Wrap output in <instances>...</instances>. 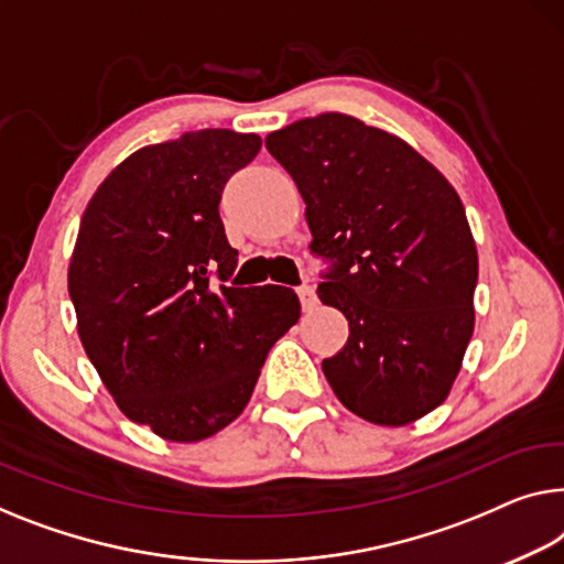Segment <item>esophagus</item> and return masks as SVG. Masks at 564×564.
Listing matches in <instances>:
<instances>
[{"label": "esophagus", "mask_w": 564, "mask_h": 564, "mask_svg": "<svg viewBox=\"0 0 564 564\" xmlns=\"http://www.w3.org/2000/svg\"><path fill=\"white\" fill-rule=\"evenodd\" d=\"M299 299H301V308H304V311H314L316 304H318L314 285H301V289H299Z\"/></svg>", "instance_id": "esophagus-1"}]
</instances>
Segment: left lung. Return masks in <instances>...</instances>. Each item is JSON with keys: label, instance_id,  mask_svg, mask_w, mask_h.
Returning a JSON list of instances; mask_svg holds the SVG:
<instances>
[{"label": "left lung", "instance_id": "8db88e82", "mask_svg": "<svg viewBox=\"0 0 564 564\" xmlns=\"http://www.w3.org/2000/svg\"><path fill=\"white\" fill-rule=\"evenodd\" d=\"M306 202L318 285L349 339L322 369L339 402L375 425L415 423L448 398L474 334L476 240L464 202L423 154L344 113L265 137Z\"/></svg>", "mask_w": 564, "mask_h": 564}]
</instances>
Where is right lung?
Wrapping results in <instances>:
<instances>
[{
    "label": "right lung",
    "mask_w": 564,
    "mask_h": 564,
    "mask_svg": "<svg viewBox=\"0 0 564 564\" xmlns=\"http://www.w3.org/2000/svg\"><path fill=\"white\" fill-rule=\"evenodd\" d=\"M258 151V133L228 129L144 147L83 213L67 268L80 344L121 413L164 441L197 443L228 427L268 351L299 322L285 285H225L238 250L217 205Z\"/></svg>",
    "instance_id": "obj_1"
}]
</instances>
